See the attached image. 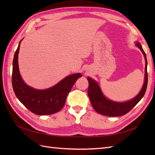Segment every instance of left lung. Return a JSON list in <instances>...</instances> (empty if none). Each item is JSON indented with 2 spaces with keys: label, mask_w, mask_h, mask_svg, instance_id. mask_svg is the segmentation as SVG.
<instances>
[{
  "label": "left lung",
  "mask_w": 155,
  "mask_h": 155,
  "mask_svg": "<svg viewBox=\"0 0 155 155\" xmlns=\"http://www.w3.org/2000/svg\"><path fill=\"white\" fill-rule=\"evenodd\" d=\"M138 47L142 51L144 55L145 60V80L142 90L140 93L132 100L126 102L118 103L114 102L106 98L101 91L99 85L94 80L90 78H87L88 81V96L91 102V104L95 110L98 113L107 116H120L126 114L131 109L135 107L138 103L141 100L143 97L147 86V61L145 51H143L141 45L139 43L136 44Z\"/></svg>",
  "instance_id": "left-lung-1"
}]
</instances>
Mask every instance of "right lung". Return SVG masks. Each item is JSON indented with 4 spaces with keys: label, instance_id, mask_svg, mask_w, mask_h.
Instances as JSON below:
<instances>
[{
    "label": "right lung",
    "instance_id": "right-lung-1",
    "mask_svg": "<svg viewBox=\"0 0 155 155\" xmlns=\"http://www.w3.org/2000/svg\"><path fill=\"white\" fill-rule=\"evenodd\" d=\"M21 41L13 60L12 86L15 94L18 100L35 114L56 113L62 109L68 93L75 82L82 75L79 73L70 75L46 90H37L28 86L22 79L18 70V54Z\"/></svg>",
    "mask_w": 155,
    "mask_h": 155
}]
</instances>
